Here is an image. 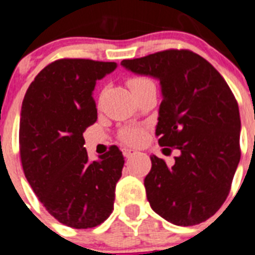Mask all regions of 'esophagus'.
<instances>
[{
  "instance_id": "34e87169",
  "label": "esophagus",
  "mask_w": 255,
  "mask_h": 255,
  "mask_svg": "<svg viewBox=\"0 0 255 255\" xmlns=\"http://www.w3.org/2000/svg\"><path fill=\"white\" fill-rule=\"evenodd\" d=\"M122 152H123V155H125V157H130V156H133L134 153H137V151L133 150V148L125 147V148H122Z\"/></svg>"
}]
</instances>
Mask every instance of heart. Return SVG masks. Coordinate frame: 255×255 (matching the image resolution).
<instances>
[{"label": "heart", "instance_id": "obj_1", "mask_svg": "<svg viewBox=\"0 0 255 255\" xmlns=\"http://www.w3.org/2000/svg\"><path fill=\"white\" fill-rule=\"evenodd\" d=\"M150 84H153V82L147 77H133V79L128 80V86L132 91L143 88V86ZM142 137H143V129L141 127H136V126L125 127L119 132V138L128 144L139 143L142 141Z\"/></svg>", "mask_w": 255, "mask_h": 255}]
</instances>
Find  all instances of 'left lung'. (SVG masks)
<instances>
[{"label": "left lung", "mask_w": 255, "mask_h": 255, "mask_svg": "<svg viewBox=\"0 0 255 255\" xmlns=\"http://www.w3.org/2000/svg\"><path fill=\"white\" fill-rule=\"evenodd\" d=\"M121 65L159 80L156 136L169 152L179 150L173 166L151 156L144 178L151 208L179 226L206 221L228 198L240 161L242 123L233 91L210 62L188 49L162 50Z\"/></svg>", "instance_id": "obj_1"}]
</instances>
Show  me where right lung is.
Wrapping results in <instances>:
<instances>
[{
    "label": "right lung",
    "instance_id": "right-lung-1",
    "mask_svg": "<svg viewBox=\"0 0 255 255\" xmlns=\"http://www.w3.org/2000/svg\"><path fill=\"white\" fill-rule=\"evenodd\" d=\"M116 62L63 58L43 68L22 100L20 157L45 210L73 229L95 228L114 207L125 157L117 146L90 161L82 133L96 122L93 91Z\"/></svg>",
    "mask_w": 255,
    "mask_h": 255
}]
</instances>
